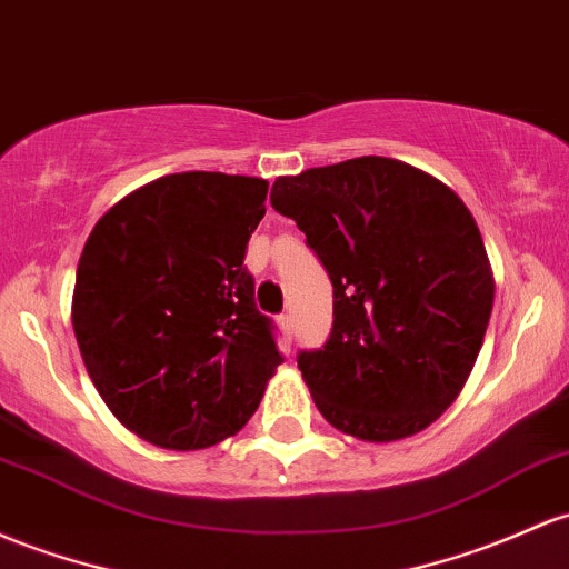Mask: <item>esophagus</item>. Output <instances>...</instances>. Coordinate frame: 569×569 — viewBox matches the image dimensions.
<instances>
[{
  "mask_svg": "<svg viewBox=\"0 0 569 569\" xmlns=\"http://www.w3.org/2000/svg\"><path fill=\"white\" fill-rule=\"evenodd\" d=\"M278 321H280V329H283V335H289V337L295 335V316L286 313V316H280Z\"/></svg>",
  "mask_w": 569,
  "mask_h": 569,
  "instance_id": "obj_1",
  "label": "esophagus"
}]
</instances>
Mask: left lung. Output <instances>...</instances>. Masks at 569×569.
<instances>
[{
  "instance_id": "8db88e82",
  "label": "left lung",
  "mask_w": 569,
  "mask_h": 569,
  "mask_svg": "<svg viewBox=\"0 0 569 569\" xmlns=\"http://www.w3.org/2000/svg\"><path fill=\"white\" fill-rule=\"evenodd\" d=\"M270 199L335 289L327 346L297 359L316 408L365 442L423 432L465 389L495 305L476 218L451 186L386 156L283 174Z\"/></svg>"
}]
</instances>
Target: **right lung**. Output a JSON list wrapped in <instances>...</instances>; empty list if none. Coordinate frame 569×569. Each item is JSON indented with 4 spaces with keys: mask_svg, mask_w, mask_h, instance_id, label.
Returning <instances> with one entry per match:
<instances>
[{
    "mask_svg": "<svg viewBox=\"0 0 569 569\" xmlns=\"http://www.w3.org/2000/svg\"><path fill=\"white\" fill-rule=\"evenodd\" d=\"M264 178L174 172L97 221L78 261L72 329L99 397L151 446L199 451L240 432L278 370L242 267Z\"/></svg>",
    "mask_w": 569,
    "mask_h": 569,
    "instance_id": "1",
    "label": "right lung"
}]
</instances>
